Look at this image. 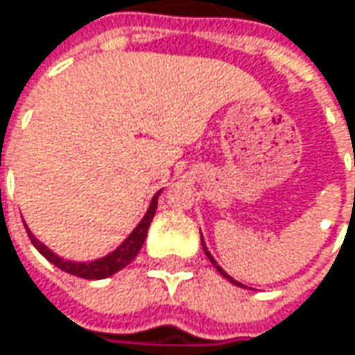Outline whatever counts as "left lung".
<instances>
[{"label":"left lung","mask_w":355,"mask_h":355,"mask_svg":"<svg viewBox=\"0 0 355 355\" xmlns=\"http://www.w3.org/2000/svg\"><path fill=\"white\" fill-rule=\"evenodd\" d=\"M201 245H203V250H205V256L209 258V262H211V264H213V266H215V270H217V272L221 274L223 278H227V280H230L232 284H236V286H242V288H245V286H243L242 282H238V280H236L234 276H230V274L225 272V270H223V268H221V266L217 264V260H215V258L211 256V252H209V250H207V245H205V240H203V236H201Z\"/></svg>","instance_id":"1"}]
</instances>
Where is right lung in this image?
<instances>
[{"mask_svg": "<svg viewBox=\"0 0 355 355\" xmlns=\"http://www.w3.org/2000/svg\"><path fill=\"white\" fill-rule=\"evenodd\" d=\"M162 189L152 197L150 201V207L144 213V217L140 219V223L132 230V234L119 243L113 252L97 258V260H89V262H77V260H64L62 256H58L56 252H52L46 243H42L32 232L30 227L26 225V232L30 236V242L34 243V248L49 260L50 264H54L56 268L64 270V272L73 274V276H79V278H87V280H101V278H110L113 274H117L119 270H123L136 256L138 252L142 250L144 245L146 236H148V227L154 219V213H156V205H158V197H160Z\"/></svg>", "mask_w": 355, "mask_h": 355, "instance_id": "add662e5", "label": "right lung"}]
</instances>
